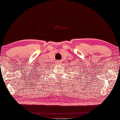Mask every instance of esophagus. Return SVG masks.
<instances>
[{"instance_id": "esophagus-1", "label": "esophagus", "mask_w": 120, "mask_h": 120, "mask_svg": "<svg viewBox=\"0 0 120 120\" xmlns=\"http://www.w3.org/2000/svg\"><path fill=\"white\" fill-rule=\"evenodd\" d=\"M60 62H61V61H58V64H60Z\"/></svg>"}]
</instances>
